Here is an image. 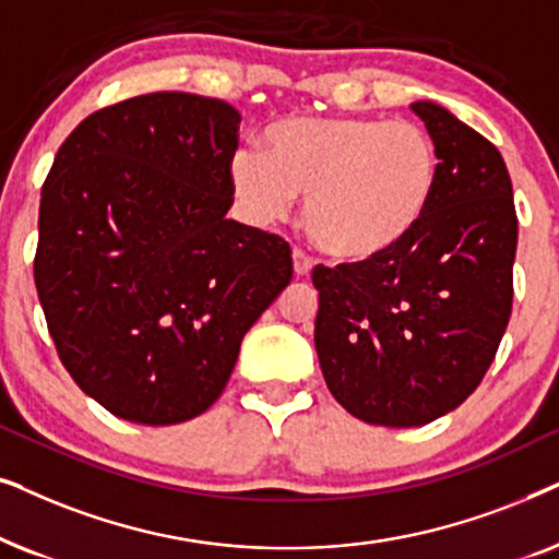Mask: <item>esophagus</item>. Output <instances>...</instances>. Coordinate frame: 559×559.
Here are the masks:
<instances>
[{
    "instance_id": "obj_1",
    "label": "esophagus",
    "mask_w": 559,
    "mask_h": 559,
    "mask_svg": "<svg viewBox=\"0 0 559 559\" xmlns=\"http://www.w3.org/2000/svg\"><path fill=\"white\" fill-rule=\"evenodd\" d=\"M294 271L296 275H307L311 271V258L301 248H294Z\"/></svg>"
}]
</instances>
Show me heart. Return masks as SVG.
<instances>
[{"mask_svg":"<svg viewBox=\"0 0 559 559\" xmlns=\"http://www.w3.org/2000/svg\"><path fill=\"white\" fill-rule=\"evenodd\" d=\"M229 181L260 225L284 222L296 197L311 240L340 260H373L427 217L440 153L419 122L284 117L263 135V155L237 151Z\"/></svg>","mask_w":559,"mask_h":559,"instance_id":"1","label":"heart"}]
</instances>
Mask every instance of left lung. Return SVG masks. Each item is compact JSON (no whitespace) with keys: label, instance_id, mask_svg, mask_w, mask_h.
Returning <instances> with one entry per match:
<instances>
[{"label":"left lung","instance_id":"1","mask_svg":"<svg viewBox=\"0 0 559 559\" xmlns=\"http://www.w3.org/2000/svg\"><path fill=\"white\" fill-rule=\"evenodd\" d=\"M412 111L440 153L427 217L381 258L311 273L326 389L381 427H421L463 404L493 362L513 301L519 219L501 153L440 104Z\"/></svg>","mask_w":559,"mask_h":559}]
</instances>
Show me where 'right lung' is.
Instances as JSON below:
<instances>
[{
    "label": "right lung",
    "mask_w": 559,
    "mask_h": 559,
    "mask_svg": "<svg viewBox=\"0 0 559 559\" xmlns=\"http://www.w3.org/2000/svg\"><path fill=\"white\" fill-rule=\"evenodd\" d=\"M237 130L222 99L132 96L88 115L43 183L33 273L48 332L119 419L206 412L245 332L292 284L284 237L225 217Z\"/></svg>",
    "instance_id": "right-lung-1"
}]
</instances>
